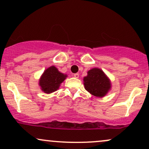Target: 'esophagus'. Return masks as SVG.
I'll list each match as a JSON object with an SVG mask.
<instances>
[{"label":"esophagus","instance_id":"obj_1","mask_svg":"<svg viewBox=\"0 0 149 149\" xmlns=\"http://www.w3.org/2000/svg\"><path fill=\"white\" fill-rule=\"evenodd\" d=\"M73 76H74V78H79V74L78 73H75V74H73Z\"/></svg>","mask_w":149,"mask_h":149}]
</instances>
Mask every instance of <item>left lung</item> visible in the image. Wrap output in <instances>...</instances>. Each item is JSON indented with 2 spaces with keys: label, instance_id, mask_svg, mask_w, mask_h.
Here are the masks:
<instances>
[{
  "label": "left lung",
  "instance_id": "left-lung-1",
  "mask_svg": "<svg viewBox=\"0 0 149 149\" xmlns=\"http://www.w3.org/2000/svg\"><path fill=\"white\" fill-rule=\"evenodd\" d=\"M85 89L97 97H104L111 89V83L105 73L99 68H93L88 71L83 78Z\"/></svg>",
  "mask_w": 149,
  "mask_h": 149
}]
</instances>
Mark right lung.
I'll return each mask as SVG.
<instances>
[{
	"instance_id": "obj_1",
	"label": "right lung",
	"mask_w": 149,
	"mask_h": 149,
	"mask_svg": "<svg viewBox=\"0 0 149 149\" xmlns=\"http://www.w3.org/2000/svg\"><path fill=\"white\" fill-rule=\"evenodd\" d=\"M66 78L67 75L60 72L54 66H51L44 71L39 79L38 85L42 92L50 94L57 91Z\"/></svg>"
}]
</instances>
